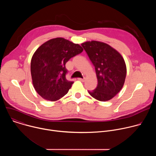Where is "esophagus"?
<instances>
[{
    "label": "esophagus",
    "mask_w": 156,
    "mask_h": 156,
    "mask_svg": "<svg viewBox=\"0 0 156 156\" xmlns=\"http://www.w3.org/2000/svg\"><path fill=\"white\" fill-rule=\"evenodd\" d=\"M78 80L81 82H84V80H85V78H78Z\"/></svg>",
    "instance_id": "1"
}]
</instances>
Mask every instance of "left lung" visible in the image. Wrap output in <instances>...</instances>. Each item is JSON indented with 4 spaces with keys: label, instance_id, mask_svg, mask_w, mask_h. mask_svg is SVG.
I'll list each match as a JSON object with an SVG mask.
<instances>
[{
    "label": "left lung",
    "instance_id": "8db88e82",
    "mask_svg": "<svg viewBox=\"0 0 156 156\" xmlns=\"http://www.w3.org/2000/svg\"><path fill=\"white\" fill-rule=\"evenodd\" d=\"M95 67L98 86L88 91L100 101H107L117 94L124 84L126 67L121 54L104 42L92 41L81 44Z\"/></svg>",
    "mask_w": 156,
    "mask_h": 156
}]
</instances>
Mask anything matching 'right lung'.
Segmentation results:
<instances>
[{
	"instance_id": "add662e5",
	"label": "right lung",
	"mask_w": 156,
	"mask_h": 156,
	"mask_svg": "<svg viewBox=\"0 0 156 156\" xmlns=\"http://www.w3.org/2000/svg\"><path fill=\"white\" fill-rule=\"evenodd\" d=\"M83 49L62 37L50 39L36 51L31 61V74L36 92L44 99L55 101L68 93L73 81L66 79L65 64Z\"/></svg>"
}]
</instances>
